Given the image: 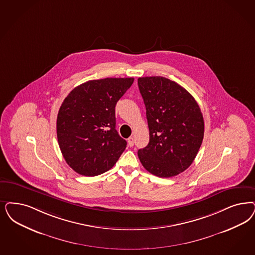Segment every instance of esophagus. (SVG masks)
<instances>
[{"instance_id":"34e87169","label":"esophagus","mask_w":255,"mask_h":255,"mask_svg":"<svg viewBox=\"0 0 255 255\" xmlns=\"http://www.w3.org/2000/svg\"><path fill=\"white\" fill-rule=\"evenodd\" d=\"M133 144H134V138H133L132 136H131V137L128 138V146H129V147H132Z\"/></svg>"}]
</instances>
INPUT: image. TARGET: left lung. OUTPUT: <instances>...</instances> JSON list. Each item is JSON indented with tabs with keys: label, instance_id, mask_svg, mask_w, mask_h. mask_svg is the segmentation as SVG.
I'll return each instance as SVG.
<instances>
[{
	"label": "left lung",
	"instance_id": "8db88e82",
	"mask_svg": "<svg viewBox=\"0 0 255 255\" xmlns=\"http://www.w3.org/2000/svg\"><path fill=\"white\" fill-rule=\"evenodd\" d=\"M146 106L149 144L138 158L149 173L178 175L189 167L201 148L204 122L193 96L174 81L161 76L137 79Z\"/></svg>",
	"mask_w": 255,
	"mask_h": 255
}]
</instances>
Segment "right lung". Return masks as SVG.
I'll list each match as a JSON object with an SVG mask.
<instances>
[{
    "label": "right lung",
    "mask_w": 255,
    "mask_h": 255,
    "mask_svg": "<svg viewBox=\"0 0 255 255\" xmlns=\"http://www.w3.org/2000/svg\"><path fill=\"white\" fill-rule=\"evenodd\" d=\"M133 80H91L65 98L57 115V140L63 157L77 173H105L124 151L127 142L116 130L115 107Z\"/></svg>",
    "instance_id": "right-lung-1"
}]
</instances>
